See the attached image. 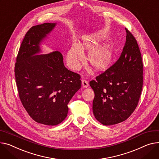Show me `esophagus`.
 Listing matches in <instances>:
<instances>
[{
  "label": "esophagus",
  "mask_w": 159,
  "mask_h": 159,
  "mask_svg": "<svg viewBox=\"0 0 159 159\" xmlns=\"http://www.w3.org/2000/svg\"><path fill=\"white\" fill-rule=\"evenodd\" d=\"M82 86L84 88H88V86H89L88 82L87 80H84V79L82 80Z\"/></svg>",
  "instance_id": "1"
}]
</instances>
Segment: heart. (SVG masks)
<instances>
[{"instance_id": "heart-1", "label": "heart", "mask_w": 159, "mask_h": 159, "mask_svg": "<svg viewBox=\"0 0 159 159\" xmlns=\"http://www.w3.org/2000/svg\"><path fill=\"white\" fill-rule=\"evenodd\" d=\"M102 38L100 33H94L84 36L79 45L74 43L68 50L66 61L68 65L73 69H77L83 59L84 50H91L88 56V61L93 68L100 70L106 67L112 59V51L109 46L98 45V41Z\"/></svg>"}]
</instances>
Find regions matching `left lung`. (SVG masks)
<instances>
[{
	"mask_svg": "<svg viewBox=\"0 0 159 159\" xmlns=\"http://www.w3.org/2000/svg\"><path fill=\"white\" fill-rule=\"evenodd\" d=\"M126 36L119 59L89 82L94 92L93 111L104 125L125 121L139 101L143 84V64L137 40L125 28Z\"/></svg>",
	"mask_w": 159,
	"mask_h": 159,
	"instance_id": "obj_1",
	"label": "left lung"
}]
</instances>
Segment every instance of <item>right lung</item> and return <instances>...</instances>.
Listing matches in <instances>:
<instances>
[{"label":"right lung","instance_id":"1","mask_svg":"<svg viewBox=\"0 0 159 159\" xmlns=\"http://www.w3.org/2000/svg\"><path fill=\"white\" fill-rule=\"evenodd\" d=\"M56 26L45 23L32 27L25 35L15 66L19 98L33 120L57 125L67 116L68 104L80 88V75L68 70L61 53L38 55L39 43Z\"/></svg>","mask_w":159,"mask_h":159}]
</instances>
